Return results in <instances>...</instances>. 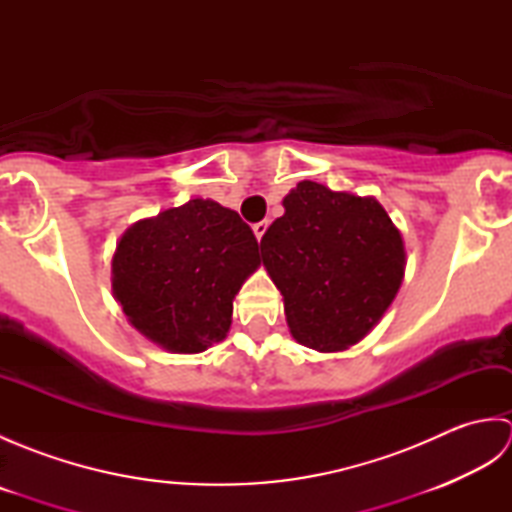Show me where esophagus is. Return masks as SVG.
I'll use <instances>...</instances> for the list:
<instances>
[{
  "instance_id": "34e87169",
  "label": "esophagus",
  "mask_w": 512,
  "mask_h": 512,
  "mask_svg": "<svg viewBox=\"0 0 512 512\" xmlns=\"http://www.w3.org/2000/svg\"><path fill=\"white\" fill-rule=\"evenodd\" d=\"M266 228H268V222L264 220V222H257L255 226H253V233H255V237L257 239H262L264 237V233H266Z\"/></svg>"
}]
</instances>
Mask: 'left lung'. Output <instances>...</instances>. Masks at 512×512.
<instances>
[{"label":"left lung","mask_w":512,"mask_h":512,"mask_svg":"<svg viewBox=\"0 0 512 512\" xmlns=\"http://www.w3.org/2000/svg\"><path fill=\"white\" fill-rule=\"evenodd\" d=\"M262 237V262L284 295L290 334L319 352L358 343L405 277V244L376 198L303 180Z\"/></svg>","instance_id":"8db88e82"}]
</instances>
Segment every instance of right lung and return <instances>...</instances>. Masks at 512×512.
Instances as JSON below:
<instances>
[{
  "mask_svg": "<svg viewBox=\"0 0 512 512\" xmlns=\"http://www.w3.org/2000/svg\"><path fill=\"white\" fill-rule=\"evenodd\" d=\"M259 264L242 217L195 198L127 228L112 257V292L151 343L198 354L224 339L233 299Z\"/></svg>",
  "mask_w": 512,
  "mask_h": 512,
  "instance_id": "right-lung-1",
  "label": "right lung"
}]
</instances>
